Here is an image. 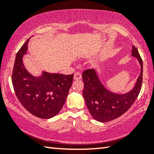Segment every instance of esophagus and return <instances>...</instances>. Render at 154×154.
<instances>
[{
  "label": "esophagus",
  "mask_w": 154,
  "mask_h": 154,
  "mask_svg": "<svg viewBox=\"0 0 154 154\" xmlns=\"http://www.w3.org/2000/svg\"><path fill=\"white\" fill-rule=\"evenodd\" d=\"M82 79V74L80 73V72H76V73H75L74 75V79L75 80H79Z\"/></svg>",
  "instance_id": "34e87169"
}]
</instances>
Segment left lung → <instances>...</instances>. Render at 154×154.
I'll use <instances>...</instances> for the list:
<instances>
[{"mask_svg": "<svg viewBox=\"0 0 154 154\" xmlns=\"http://www.w3.org/2000/svg\"><path fill=\"white\" fill-rule=\"evenodd\" d=\"M132 56L137 58L140 64V73L133 88L126 93L118 94L108 90L100 82L95 69L83 72V96L91 116L96 121L106 122L119 118L131 107L137 99L142 86L143 62L134 45Z\"/></svg>", "mask_w": 154, "mask_h": 154, "instance_id": "1", "label": "left lung"}]
</instances>
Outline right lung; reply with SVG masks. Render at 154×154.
Listing matches in <instances>:
<instances>
[{
	"label": "right lung",
	"mask_w": 154,
	"mask_h": 154,
	"mask_svg": "<svg viewBox=\"0 0 154 154\" xmlns=\"http://www.w3.org/2000/svg\"><path fill=\"white\" fill-rule=\"evenodd\" d=\"M29 38L16 54L12 73V83L22 106L36 117L49 119L56 116L64 105L73 74L65 75L43 71L38 77L28 72L23 64Z\"/></svg>",
	"instance_id": "add662e5"
}]
</instances>
